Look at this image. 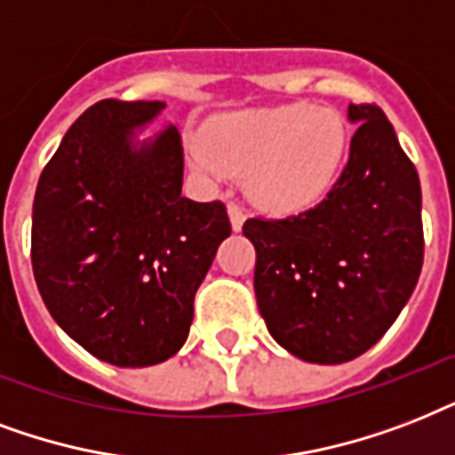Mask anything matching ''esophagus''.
Listing matches in <instances>:
<instances>
[{
  "instance_id": "esophagus-1",
  "label": "esophagus",
  "mask_w": 455,
  "mask_h": 455,
  "mask_svg": "<svg viewBox=\"0 0 455 455\" xmlns=\"http://www.w3.org/2000/svg\"><path fill=\"white\" fill-rule=\"evenodd\" d=\"M228 216H230L232 230L235 232L242 230V225H244L246 216H244V209H242L239 204H228Z\"/></svg>"
}]
</instances>
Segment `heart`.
<instances>
[{
    "label": "heart",
    "mask_w": 455,
    "mask_h": 455,
    "mask_svg": "<svg viewBox=\"0 0 455 455\" xmlns=\"http://www.w3.org/2000/svg\"><path fill=\"white\" fill-rule=\"evenodd\" d=\"M347 147L348 130L339 111L284 104L218 116L204 128V142H189L188 156L202 178H244L256 206L294 216L330 195Z\"/></svg>",
    "instance_id": "1"
}]
</instances>
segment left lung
Instances as JSON below:
<instances>
[{"mask_svg":"<svg viewBox=\"0 0 455 455\" xmlns=\"http://www.w3.org/2000/svg\"><path fill=\"white\" fill-rule=\"evenodd\" d=\"M358 125L330 195L299 216L249 218L253 291L267 332L306 363L354 361L399 318L422 267L418 171L372 104L348 107Z\"/></svg>","mask_w":455,"mask_h":455,"instance_id":"8db88e82","label":"left lung"}]
</instances>
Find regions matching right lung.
I'll return each mask as SVG.
<instances>
[{
  "instance_id": "right-lung-1",
  "label": "right lung",
  "mask_w": 455,
  "mask_h": 455,
  "mask_svg": "<svg viewBox=\"0 0 455 455\" xmlns=\"http://www.w3.org/2000/svg\"><path fill=\"white\" fill-rule=\"evenodd\" d=\"M164 101L104 100L63 135L37 182L33 273L70 339L118 368L168 361L225 237L220 202L182 196L175 125L140 140Z\"/></svg>"
}]
</instances>
